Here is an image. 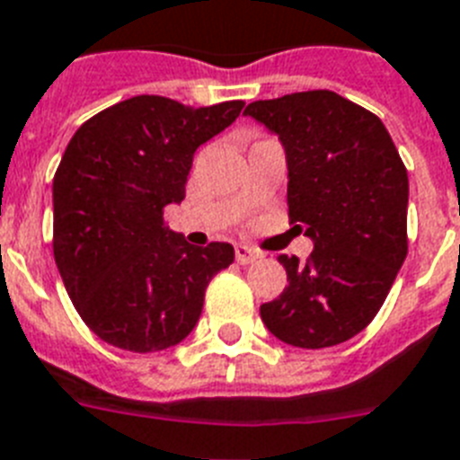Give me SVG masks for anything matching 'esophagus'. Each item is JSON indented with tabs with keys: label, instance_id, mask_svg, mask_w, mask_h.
<instances>
[{
	"label": "esophagus",
	"instance_id": "obj_1",
	"mask_svg": "<svg viewBox=\"0 0 460 460\" xmlns=\"http://www.w3.org/2000/svg\"><path fill=\"white\" fill-rule=\"evenodd\" d=\"M234 256H237L239 265H249V263H253V261H258V258H261V253H258L256 249H252V246L237 244L234 246Z\"/></svg>",
	"mask_w": 460,
	"mask_h": 460
}]
</instances>
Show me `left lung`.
I'll use <instances>...</instances> for the list:
<instances>
[{
    "instance_id": "left-lung-1",
    "label": "left lung",
    "mask_w": 460,
    "mask_h": 460,
    "mask_svg": "<svg viewBox=\"0 0 460 460\" xmlns=\"http://www.w3.org/2000/svg\"><path fill=\"white\" fill-rule=\"evenodd\" d=\"M244 115L279 138L287 204L313 239L305 263L279 256L287 289L261 305L282 343L317 350L358 336L407 258L409 178L388 128L333 91L249 102Z\"/></svg>"
}]
</instances>
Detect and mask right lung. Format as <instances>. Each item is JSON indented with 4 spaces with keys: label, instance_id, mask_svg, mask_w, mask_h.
Instances as JSON below:
<instances>
[{
    "label": "right lung",
    "instance_id": "right-lung-1",
    "mask_svg": "<svg viewBox=\"0 0 460 460\" xmlns=\"http://www.w3.org/2000/svg\"><path fill=\"white\" fill-rule=\"evenodd\" d=\"M242 101L190 108L136 96L77 128L53 178V256L79 317L105 343L157 352L195 329L227 242L188 244L164 227L185 199L195 150L239 117Z\"/></svg>",
    "mask_w": 460,
    "mask_h": 460
}]
</instances>
